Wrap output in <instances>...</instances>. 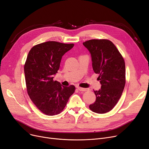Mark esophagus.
<instances>
[{
  "mask_svg": "<svg viewBox=\"0 0 149 149\" xmlns=\"http://www.w3.org/2000/svg\"><path fill=\"white\" fill-rule=\"evenodd\" d=\"M77 89H78L80 91H87L86 88H80V87H77Z\"/></svg>",
  "mask_w": 149,
  "mask_h": 149,
  "instance_id": "obj_1",
  "label": "esophagus"
}]
</instances>
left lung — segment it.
<instances>
[{
    "label": "left lung",
    "instance_id": "1",
    "mask_svg": "<svg viewBox=\"0 0 149 149\" xmlns=\"http://www.w3.org/2000/svg\"><path fill=\"white\" fill-rule=\"evenodd\" d=\"M91 56L92 66L99 75L101 88L94 92L95 102L89 105L93 112L103 114L117 104L125 85L124 58L114 44L107 40H91L83 43Z\"/></svg>",
    "mask_w": 149,
    "mask_h": 149
}]
</instances>
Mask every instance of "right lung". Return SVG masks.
<instances>
[{"label": "right lung", "mask_w": 149, "mask_h": 149, "mask_svg": "<svg viewBox=\"0 0 149 149\" xmlns=\"http://www.w3.org/2000/svg\"><path fill=\"white\" fill-rule=\"evenodd\" d=\"M74 46L47 41L36 45L29 52L24 65L27 93L36 107L45 114H60L75 91L74 85L64 86L53 80L62 56Z\"/></svg>", "instance_id": "add662e5"}]
</instances>
